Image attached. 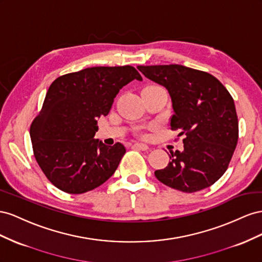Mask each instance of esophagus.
I'll use <instances>...</instances> for the list:
<instances>
[{"label":"esophagus","instance_id":"34e87169","mask_svg":"<svg viewBox=\"0 0 262 262\" xmlns=\"http://www.w3.org/2000/svg\"><path fill=\"white\" fill-rule=\"evenodd\" d=\"M133 147L136 148V149H139V150H143V151L148 150V149H149V147L146 144H141V143H135Z\"/></svg>","mask_w":262,"mask_h":262}]
</instances>
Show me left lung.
<instances>
[{"label":"left lung","instance_id":"obj_1","mask_svg":"<svg viewBox=\"0 0 262 262\" xmlns=\"http://www.w3.org/2000/svg\"><path fill=\"white\" fill-rule=\"evenodd\" d=\"M168 90L172 130L184 135L183 150L171 152L168 166L155 171L160 182L185 193L208 188L225 173L238 141V118L231 95L212 74L181 64L138 66Z\"/></svg>","mask_w":262,"mask_h":262}]
</instances>
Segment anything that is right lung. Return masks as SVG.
<instances>
[{
    "instance_id": "obj_1",
    "label": "right lung",
    "mask_w": 262,
    "mask_h": 262,
    "mask_svg": "<svg viewBox=\"0 0 262 262\" xmlns=\"http://www.w3.org/2000/svg\"><path fill=\"white\" fill-rule=\"evenodd\" d=\"M143 78L132 66L92 67L57 78L31 125L37 163L56 188L82 194L113 176L125 147L94 139L98 118L106 116L124 85Z\"/></svg>"
}]
</instances>
